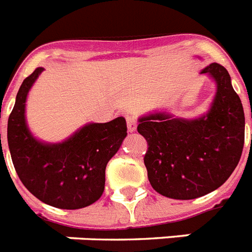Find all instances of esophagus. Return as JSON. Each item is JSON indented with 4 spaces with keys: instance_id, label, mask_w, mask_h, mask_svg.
<instances>
[{
    "instance_id": "1",
    "label": "esophagus",
    "mask_w": 252,
    "mask_h": 252,
    "mask_svg": "<svg viewBox=\"0 0 252 252\" xmlns=\"http://www.w3.org/2000/svg\"><path fill=\"white\" fill-rule=\"evenodd\" d=\"M126 124H127V130L130 132H134L136 130V125H138V122H136V118L135 117H127L126 118Z\"/></svg>"
}]
</instances>
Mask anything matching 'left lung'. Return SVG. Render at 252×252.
Here are the masks:
<instances>
[{
	"instance_id": "1",
	"label": "left lung",
	"mask_w": 252,
	"mask_h": 252,
	"mask_svg": "<svg viewBox=\"0 0 252 252\" xmlns=\"http://www.w3.org/2000/svg\"><path fill=\"white\" fill-rule=\"evenodd\" d=\"M216 82L211 109L196 120L154 113L139 118L148 150L151 186L166 198L189 200L209 194L234 172L245 144V113L228 70L213 62L200 71Z\"/></svg>"
}]
</instances>
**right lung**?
<instances>
[{
    "label": "right lung",
    "mask_w": 252,
    "mask_h": 252,
    "mask_svg": "<svg viewBox=\"0 0 252 252\" xmlns=\"http://www.w3.org/2000/svg\"><path fill=\"white\" fill-rule=\"evenodd\" d=\"M43 67L23 80L9 121L7 143L19 180L32 195L61 209L94 204L104 192L108 161L127 135L126 120L90 124L57 144L33 138L26 124V98ZM1 146V134H0Z\"/></svg>",
    "instance_id": "1"
}]
</instances>
